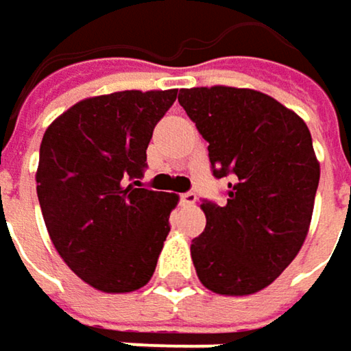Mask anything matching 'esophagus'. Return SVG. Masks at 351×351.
Returning a JSON list of instances; mask_svg holds the SVG:
<instances>
[{
	"instance_id": "obj_1",
	"label": "esophagus",
	"mask_w": 351,
	"mask_h": 351,
	"mask_svg": "<svg viewBox=\"0 0 351 351\" xmlns=\"http://www.w3.org/2000/svg\"><path fill=\"white\" fill-rule=\"evenodd\" d=\"M195 201H197V195L195 193H182L180 195V203L182 205H189L191 207V205H195Z\"/></svg>"
}]
</instances>
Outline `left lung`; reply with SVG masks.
Listing matches in <instances>:
<instances>
[{"instance_id": "8db88e82", "label": "left lung", "mask_w": 351, "mask_h": 351, "mask_svg": "<svg viewBox=\"0 0 351 351\" xmlns=\"http://www.w3.org/2000/svg\"><path fill=\"white\" fill-rule=\"evenodd\" d=\"M178 102L208 143L217 178L231 175L223 207L205 201V231L191 243L201 283L219 295L271 285L307 237L319 162L307 124L251 88H182Z\"/></svg>"}]
</instances>
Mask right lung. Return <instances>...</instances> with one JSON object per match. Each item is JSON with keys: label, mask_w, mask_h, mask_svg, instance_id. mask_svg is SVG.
<instances>
[{"label": "right lung", "mask_w": 351, "mask_h": 351, "mask_svg": "<svg viewBox=\"0 0 351 351\" xmlns=\"http://www.w3.org/2000/svg\"><path fill=\"white\" fill-rule=\"evenodd\" d=\"M176 90H124L76 102L48 126L38 199L60 257L90 287H144L171 231L175 193L143 189L146 148Z\"/></svg>", "instance_id": "1"}]
</instances>
